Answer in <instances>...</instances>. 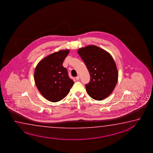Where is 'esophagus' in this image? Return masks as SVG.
<instances>
[{"mask_svg":"<svg viewBox=\"0 0 153 153\" xmlns=\"http://www.w3.org/2000/svg\"><path fill=\"white\" fill-rule=\"evenodd\" d=\"M75 79H76V80H79L80 79V76L78 75L76 77H75Z\"/></svg>","mask_w":153,"mask_h":153,"instance_id":"1","label":"esophagus"}]
</instances>
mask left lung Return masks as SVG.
Instances as JSON below:
<instances>
[{"label":"left lung","mask_w":153,"mask_h":153,"mask_svg":"<svg viewBox=\"0 0 153 153\" xmlns=\"http://www.w3.org/2000/svg\"><path fill=\"white\" fill-rule=\"evenodd\" d=\"M78 54L86 66L91 80L87 92L94 100L101 101L111 94L117 85L118 72L109 53L94 45L80 48Z\"/></svg>","instance_id":"8db88e82"}]
</instances>
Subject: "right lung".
<instances>
[{
    "label": "right lung",
    "mask_w": 153,
    "mask_h": 153,
    "mask_svg": "<svg viewBox=\"0 0 153 153\" xmlns=\"http://www.w3.org/2000/svg\"><path fill=\"white\" fill-rule=\"evenodd\" d=\"M70 52L62 50L52 53L37 65L34 71V81L37 88L47 100L56 102L66 97L74 82L62 66Z\"/></svg>",
    "instance_id": "obj_1"
}]
</instances>
